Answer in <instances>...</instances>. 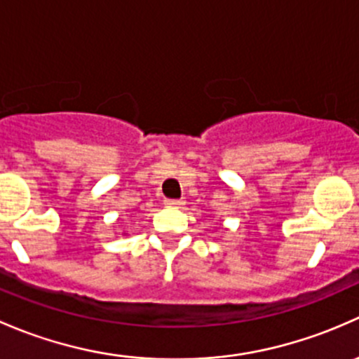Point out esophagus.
I'll list each match as a JSON object with an SVG mask.
<instances>
[{
	"label": "esophagus",
	"instance_id": "34e87169",
	"mask_svg": "<svg viewBox=\"0 0 359 359\" xmlns=\"http://www.w3.org/2000/svg\"><path fill=\"white\" fill-rule=\"evenodd\" d=\"M164 204L168 207H181L184 202H183V198H165Z\"/></svg>",
	"mask_w": 359,
	"mask_h": 359
}]
</instances>
